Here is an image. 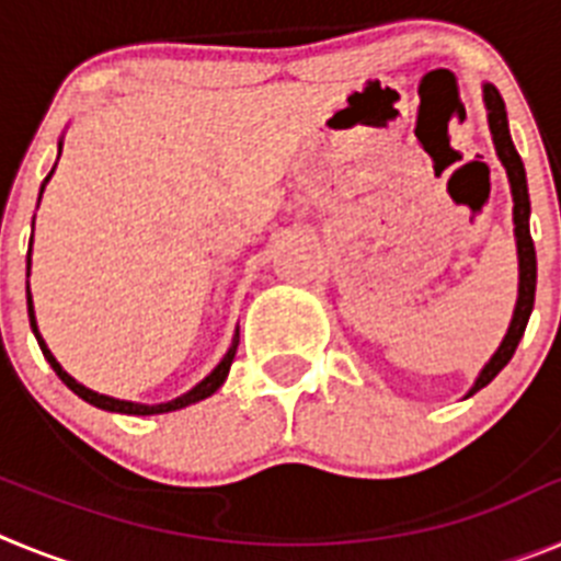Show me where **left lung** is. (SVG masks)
I'll list each match as a JSON object with an SVG mask.
<instances>
[{
    "mask_svg": "<svg viewBox=\"0 0 561 561\" xmlns=\"http://www.w3.org/2000/svg\"><path fill=\"white\" fill-rule=\"evenodd\" d=\"M483 103H485V117H489V131H492L494 151H497V160L503 162L505 176H508V185H512V199H514V241H517V264H519V284H517V306H514L512 323L505 331L503 342L497 345V351L492 354V359L485 362L480 368L478 379L469 390H466L463 399L478 393L480 388H485L500 370L508 365V359L517 351L519 340L525 334V325H528V317L534 311V295H537V252H534L531 241V199H528V182H525V165L519 160L517 148L512 142V131H508V114H505V103L500 98L497 87L492 83H483Z\"/></svg>",
    "mask_w": 561,
    "mask_h": 561,
    "instance_id": "1",
    "label": "left lung"
}]
</instances>
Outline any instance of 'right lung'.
I'll list each match as a JSON object with an SVG mask.
<instances>
[{
	"mask_svg": "<svg viewBox=\"0 0 561 561\" xmlns=\"http://www.w3.org/2000/svg\"><path fill=\"white\" fill-rule=\"evenodd\" d=\"M61 146H64V137H61V140H58V157H61ZM56 165H58V162H56ZM56 165H53V171H56ZM53 171H49V173H47V180L42 182V191H38V202H42V193H44V187H47V182H49V176H53ZM33 225H36V216H33ZM30 252H33V238H30V250H27V317H30V329H33V334H36L38 348H42L44 359L49 362V368L56 370L58 379H61L64 385H67V388L78 396V399L89 401L92 408L108 410V413H123V415H160V413H173V410H182V408H187V404H196V401L207 399V396H213V393H216V390L221 388V385H225L227 374H230L232 359H236L238 329H236V334H232V345H230V348H227V354L221 356L219 365H216V368H213L210 374H207L205 379L199 381V385H193V388L187 390V393L176 396V399H171V401H162V404H140V401L114 399V396L95 393V390H89L87 385H81V381H78V379H72V376H69L67 370L61 368V362H58L56 356H53V351L47 348V342H44L42 331H38L36 309H33V295H30Z\"/></svg>",
	"mask_w": 561,
	"mask_h": 561,
	"instance_id": "obj_1",
	"label": "right lung"
}]
</instances>
